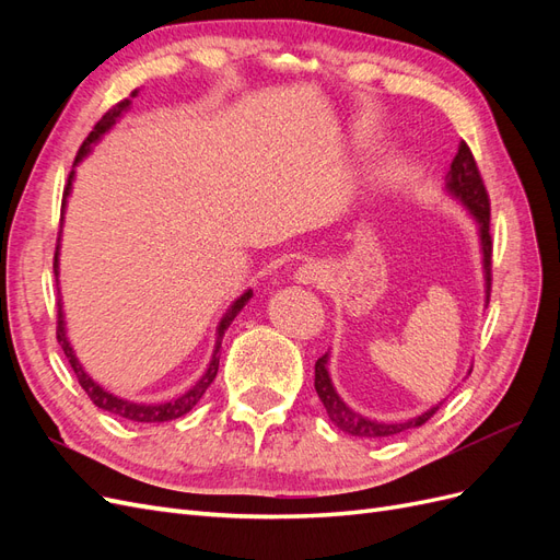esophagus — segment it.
<instances>
[{
  "label": "esophagus",
  "instance_id": "34e87169",
  "mask_svg": "<svg viewBox=\"0 0 560 560\" xmlns=\"http://www.w3.org/2000/svg\"><path fill=\"white\" fill-rule=\"evenodd\" d=\"M325 276H327L325 266L317 264V261H306V264H301V266L294 270V280H296L299 284H315V282H319V280H325Z\"/></svg>",
  "mask_w": 560,
  "mask_h": 560
}]
</instances>
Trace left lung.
Masks as SVG:
<instances>
[{"mask_svg":"<svg viewBox=\"0 0 560 560\" xmlns=\"http://www.w3.org/2000/svg\"><path fill=\"white\" fill-rule=\"evenodd\" d=\"M446 194L460 202V206L471 214L474 222H477V233H479V245H481V268H483V290H486V306H488V296H490V257H493V241H490V202L483 179L479 175L477 161H474L471 151L465 142L457 144V154L451 163V171L446 175ZM471 374V369L467 371V376ZM315 393L322 401V406L327 409L329 420L338 430H343L346 434L352 436H362V439H383V436H393L406 430H413L425 425V422L439 411L442 401L434 404L432 409L422 411L416 418L409 420H399V422H385V420H374L358 413L343 401V397L336 393V387L329 376V352L322 354V358L315 362Z\"/></svg>","mask_w":560,"mask_h":560,"instance_id":"8db88e82","label":"left lung"}]
</instances>
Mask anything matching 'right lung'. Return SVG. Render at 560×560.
Masks as SVG:
<instances>
[{"mask_svg": "<svg viewBox=\"0 0 560 560\" xmlns=\"http://www.w3.org/2000/svg\"><path fill=\"white\" fill-rule=\"evenodd\" d=\"M130 97H138V91H132V95ZM130 100H124V103H118L116 107H112L103 118H100V121L95 124V128L89 132V138L83 140V144H81V149H79V154H77V161H74V167L86 159L91 151H93V147L105 138V135L121 121L124 118V114L130 109ZM74 171L70 173V179H67V186H65V196H62V212H60V229H62V222H65V208H67V198H70V194H72V184H74ZM60 235H62V231H60ZM54 273H56V282L60 284V238H58V247H56V261H54ZM58 292H60V287H58ZM252 299V290H245L238 299H235L231 306H229V311L222 315V319H219V325H217V334H214V350H212V358H210V364H208V369H206V374H202L189 389H186L184 395H179V397H173V399H167V401H132V399H126V397H118V395H114V393H109V389H105L103 385L100 383H95L93 378H91V374L86 369L81 366V362H79V358H77V352H74V348H72V343H70V338H67V327H65V313H62V299L58 301V343H60V348L65 350V354H67V360H70V364H72V369H74V374H77V381H79V385L86 389V395L91 397V401L97 406V409H103V411H109V413H114V416H118V418H126V420H132V422H167V420H175V418H182L184 413H189L194 406L200 401V397L206 395V389L210 387V383L214 381V376H217V369H219V348H222V338H224V334H226V329H229V325L233 322V317L238 315L243 308H245V303Z\"/></svg>", "mask_w": 560, "mask_h": 560, "instance_id": "1", "label": "right lung"}]
</instances>
